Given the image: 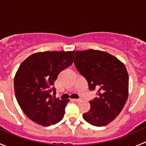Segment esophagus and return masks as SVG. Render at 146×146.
I'll list each match as a JSON object with an SVG mask.
<instances>
[{"label": "esophagus", "mask_w": 146, "mask_h": 146, "mask_svg": "<svg viewBox=\"0 0 146 146\" xmlns=\"http://www.w3.org/2000/svg\"><path fill=\"white\" fill-rule=\"evenodd\" d=\"M73 100L75 102H80V100H81V99H73Z\"/></svg>", "instance_id": "obj_1"}]
</instances>
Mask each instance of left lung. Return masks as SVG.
Returning <instances> with one entry per match:
<instances>
[{"instance_id": "obj_1", "label": "left lung", "mask_w": 146, "mask_h": 146, "mask_svg": "<svg viewBox=\"0 0 146 146\" xmlns=\"http://www.w3.org/2000/svg\"><path fill=\"white\" fill-rule=\"evenodd\" d=\"M75 66L86 79L90 90L98 97L90 101V110L83 119L96 126L112 121L123 110L129 95V75L124 64L105 51H76Z\"/></svg>"}]
</instances>
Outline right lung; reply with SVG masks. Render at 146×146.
I'll return each mask as SVG.
<instances>
[{
  "instance_id": "1",
  "label": "right lung",
  "mask_w": 146,
  "mask_h": 146,
  "mask_svg": "<svg viewBox=\"0 0 146 146\" xmlns=\"http://www.w3.org/2000/svg\"><path fill=\"white\" fill-rule=\"evenodd\" d=\"M75 51H45L32 54L19 67L14 78L16 99L29 119L43 126L64 118L69 100L52 98L54 82L73 62Z\"/></svg>"
}]
</instances>
